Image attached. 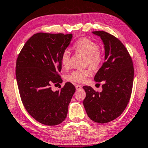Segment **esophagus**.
<instances>
[{"instance_id":"1","label":"esophagus","mask_w":148,"mask_h":148,"mask_svg":"<svg viewBox=\"0 0 148 148\" xmlns=\"http://www.w3.org/2000/svg\"><path fill=\"white\" fill-rule=\"evenodd\" d=\"M75 88H76V90H80V89H82V86H80V85H78V84H75Z\"/></svg>"}]
</instances>
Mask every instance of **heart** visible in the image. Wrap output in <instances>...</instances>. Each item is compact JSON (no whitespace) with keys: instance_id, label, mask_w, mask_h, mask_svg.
Wrapping results in <instances>:
<instances>
[{"instance_id":"obj_1","label":"heart","mask_w":148,"mask_h":148,"mask_svg":"<svg viewBox=\"0 0 148 148\" xmlns=\"http://www.w3.org/2000/svg\"><path fill=\"white\" fill-rule=\"evenodd\" d=\"M73 48L76 52H81L87 56L86 64L89 65L92 69H97L101 66L103 61V56L99 51L97 43L87 38H81L74 44ZM70 52L64 50L60 56V62L64 68H68L70 64ZM90 69H76L67 74L65 78L67 81L75 84H82L91 75Z\"/></svg>"}]
</instances>
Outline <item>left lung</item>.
Returning <instances> with one entry per match:
<instances>
[{"label":"left lung","mask_w":148,"mask_h":148,"mask_svg":"<svg viewBox=\"0 0 148 148\" xmlns=\"http://www.w3.org/2000/svg\"><path fill=\"white\" fill-rule=\"evenodd\" d=\"M101 36L105 47V62L95 77L97 82L104 81L101 92L84 86L86 97L84 106L88 117L100 124L107 123L122 114L133 89V60L124 44L108 32L94 31Z\"/></svg>","instance_id":"8db88e82"}]
</instances>
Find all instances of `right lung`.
<instances>
[{
  "label": "right lung",
  "mask_w": 148,
  "mask_h": 148,
  "mask_svg": "<svg viewBox=\"0 0 148 148\" xmlns=\"http://www.w3.org/2000/svg\"><path fill=\"white\" fill-rule=\"evenodd\" d=\"M72 36L38 32L26 41L17 58L15 75L22 102L28 114L45 125H58L65 120L75 92L70 82L60 91L51 88L62 82L60 56Z\"/></svg>",
  "instance_id": "obj_1"
}]
</instances>
